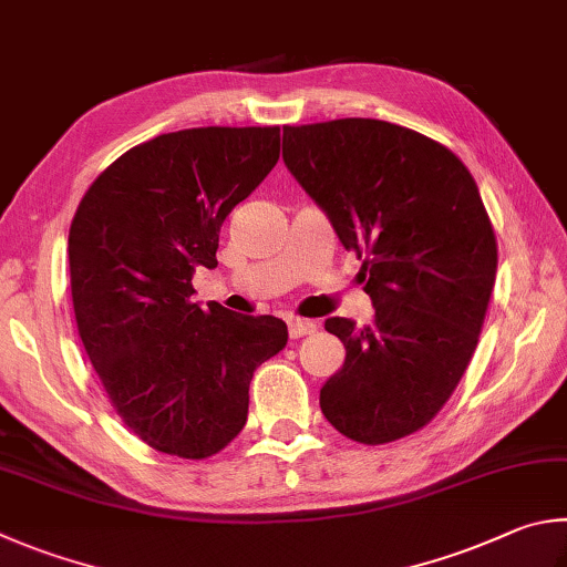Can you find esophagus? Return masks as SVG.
<instances>
[{
  "instance_id": "obj_1",
  "label": "esophagus",
  "mask_w": 567,
  "mask_h": 567,
  "mask_svg": "<svg viewBox=\"0 0 567 567\" xmlns=\"http://www.w3.org/2000/svg\"><path fill=\"white\" fill-rule=\"evenodd\" d=\"M315 329H317V324L310 322V319H300V317L287 319V332H290L292 339H300V337L312 334Z\"/></svg>"
}]
</instances>
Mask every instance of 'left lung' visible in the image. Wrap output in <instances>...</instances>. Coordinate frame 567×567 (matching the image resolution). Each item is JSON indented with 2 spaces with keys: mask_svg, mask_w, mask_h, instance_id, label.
Returning <instances> with one entry per match:
<instances>
[{
  "mask_svg": "<svg viewBox=\"0 0 567 567\" xmlns=\"http://www.w3.org/2000/svg\"><path fill=\"white\" fill-rule=\"evenodd\" d=\"M282 158L324 210L374 319L329 317L344 364L319 391L339 434L389 444L426 426L478 344L498 245L478 185L446 146L377 118L282 128Z\"/></svg>",
  "mask_w": 567,
  "mask_h": 567,
  "instance_id": "8db88e82",
  "label": "left lung"
}]
</instances>
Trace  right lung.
<instances>
[{"label": "right lung", "mask_w": 567, "mask_h": 567, "mask_svg": "<svg viewBox=\"0 0 567 567\" xmlns=\"http://www.w3.org/2000/svg\"><path fill=\"white\" fill-rule=\"evenodd\" d=\"M280 158V128H185L123 153L91 183L69 230L79 337L133 434L208 458L248 421L252 372L287 324L193 302L218 260L220 225Z\"/></svg>", "instance_id": "obj_1"}]
</instances>
